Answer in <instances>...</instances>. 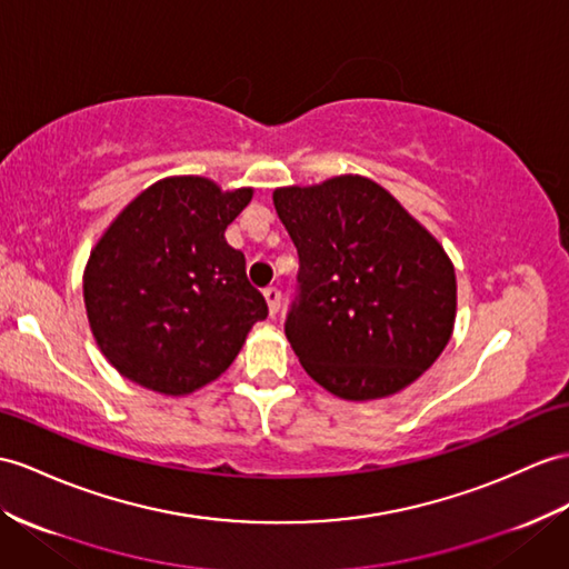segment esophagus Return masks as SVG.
Masks as SVG:
<instances>
[{
  "instance_id": "1",
  "label": "esophagus",
  "mask_w": 569,
  "mask_h": 569,
  "mask_svg": "<svg viewBox=\"0 0 569 569\" xmlns=\"http://www.w3.org/2000/svg\"><path fill=\"white\" fill-rule=\"evenodd\" d=\"M262 295H266L270 316H277V311H280V307H282V292H280V289H277V287H268Z\"/></svg>"
}]
</instances>
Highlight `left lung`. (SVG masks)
I'll return each mask as SVG.
<instances>
[{
    "instance_id": "1",
    "label": "left lung",
    "mask_w": 569,
    "mask_h": 569,
    "mask_svg": "<svg viewBox=\"0 0 569 569\" xmlns=\"http://www.w3.org/2000/svg\"><path fill=\"white\" fill-rule=\"evenodd\" d=\"M299 253L284 336L309 377L345 400L403 391L445 352L456 272L441 243L365 176L272 192Z\"/></svg>"
}]
</instances>
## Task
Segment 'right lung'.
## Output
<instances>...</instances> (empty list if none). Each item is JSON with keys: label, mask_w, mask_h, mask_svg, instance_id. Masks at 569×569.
<instances>
[{"label": "right lung", "mask_w": 569, "mask_h": 569, "mask_svg": "<svg viewBox=\"0 0 569 569\" xmlns=\"http://www.w3.org/2000/svg\"><path fill=\"white\" fill-rule=\"evenodd\" d=\"M253 188L171 176L110 221L84 268L89 326L124 379L188 396L224 373L268 303L224 231Z\"/></svg>", "instance_id": "1"}]
</instances>
